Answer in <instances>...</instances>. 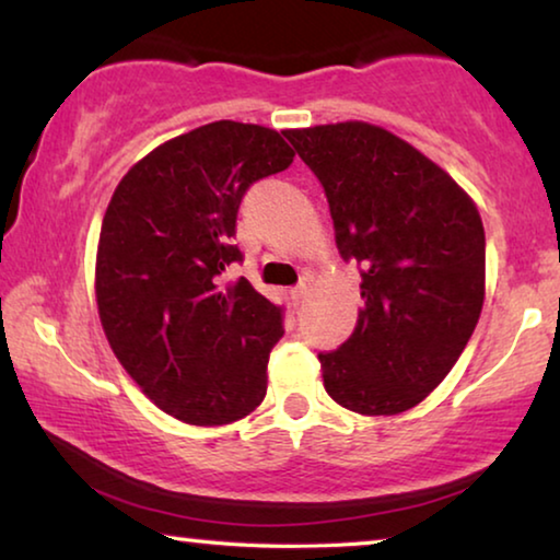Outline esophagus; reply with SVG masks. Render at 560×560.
<instances>
[{"instance_id":"esophagus-1","label":"esophagus","mask_w":560,"mask_h":560,"mask_svg":"<svg viewBox=\"0 0 560 560\" xmlns=\"http://www.w3.org/2000/svg\"><path fill=\"white\" fill-rule=\"evenodd\" d=\"M305 295H307V285H305V282H303V285L292 288V290H290V300H292V305H300V303H303Z\"/></svg>"}]
</instances>
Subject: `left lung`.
<instances>
[{
  "label": "left lung",
  "mask_w": 560,
  "mask_h": 560,
  "mask_svg": "<svg viewBox=\"0 0 560 560\" xmlns=\"http://www.w3.org/2000/svg\"><path fill=\"white\" fill-rule=\"evenodd\" d=\"M285 137L320 179L342 260L360 265L363 307L350 338L320 352L323 383L360 416H398L451 373L486 298V232L455 179L368 122Z\"/></svg>",
  "instance_id": "left-lung-1"
}]
</instances>
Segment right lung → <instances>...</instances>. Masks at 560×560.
<instances>
[{
    "label": "right lung",
    "instance_id": "add662e5",
    "mask_svg": "<svg viewBox=\"0 0 560 560\" xmlns=\"http://www.w3.org/2000/svg\"><path fill=\"white\" fill-rule=\"evenodd\" d=\"M260 125L220 119L179 135L119 179L102 220L94 292L109 348L167 416L228 425L268 390L282 310L240 278L235 237L247 187L292 165Z\"/></svg>",
    "mask_w": 560,
    "mask_h": 560
}]
</instances>
